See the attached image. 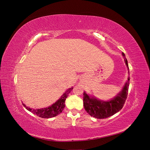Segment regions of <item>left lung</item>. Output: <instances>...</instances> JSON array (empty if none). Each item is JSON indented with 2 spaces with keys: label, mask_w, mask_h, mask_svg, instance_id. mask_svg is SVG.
Here are the masks:
<instances>
[{
  "label": "left lung",
  "mask_w": 150,
  "mask_h": 150,
  "mask_svg": "<svg viewBox=\"0 0 150 150\" xmlns=\"http://www.w3.org/2000/svg\"><path fill=\"white\" fill-rule=\"evenodd\" d=\"M122 54L125 57L126 65L129 71L128 61L125 57V54L122 52ZM128 72L129 73V71ZM129 85V76H128V81L125 83L121 91L111 100L108 101L99 100L96 98L89 96L86 92H84L83 104L85 110L89 115L98 119H104L114 115L115 113L120 111L124 106L128 96Z\"/></svg>",
  "instance_id": "obj_1"
}]
</instances>
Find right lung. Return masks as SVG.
Here are the masks:
<instances>
[{"label":"right lung","mask_w":150,"mask_h":150,"mask_svg":"<svg viewBox=\"0 0 150 150\" xmlns=\"http://www.w3.org/2000/svg\"><path fill=\"white\" fill-rule=\"evenodd\" d=\"M72 89H73L72 87L68 89L55 103L52 104L51 106L46 108L38 109V110L36 109V110H35V109H32L26 106L24 104H22L28 111L33 112V114L37 115L38 116L42 117V118H50V117L56 116L62 112L65 107L66 99L68 96V94L70 93Z\"/></svg>","instance_id":"right-lung-1"}]
</instances>
